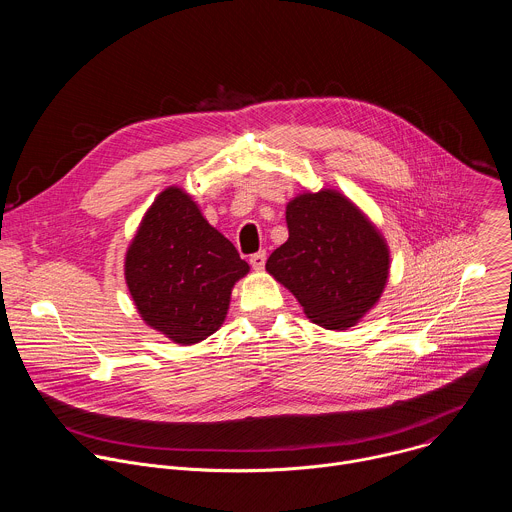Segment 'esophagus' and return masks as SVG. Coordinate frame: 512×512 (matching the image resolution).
<instances>
[{
    "label": "esophagus",
    "mask_w": 512,
    "mask_h": 512,
    "mask_svg": "<svg viewBox=\"0 0 512 512\" xmlns=\"http://www.w3.org/2000/svg\"><path fill=\"white\" fill-rule=\"evenodd\" d=\"M265 261H267V255H265V251H259V253H253L251 255V259H249V263H251V267L253 269H263L265 267Z\"/></svg>",
    "instance_id": "obj_1"
}]
</instances>
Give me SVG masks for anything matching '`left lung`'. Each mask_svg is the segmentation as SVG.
Returning a JSON list of instances; mask_svg holds the SVG:
<instances>
[{"instance_id":"obj_1","label":"left lung","mask_w":512,"mask_h":512,"mask_svg":"<svg viewBox=\"0 0 512 512\" xmlns=\"http://www.w3.org/2000/svg\"><path fill=\"white\" fill-rule=\"evenodd\" d=\"M289 237L265 269L326 330H348L381 298L389 247L364 212L338 190L304 192L285 206Z\"/></svg>"}]
</instances>
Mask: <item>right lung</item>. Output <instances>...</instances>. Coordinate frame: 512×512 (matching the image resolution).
Masks as SVG:
<instances>
[{
    "label": "right lung",
    "mask_w": 512,
    "mask_h": 512,
    "mask_svg": "<svg viewBox=\"0 0 512 512\" xmlns=\"http://www.w3.org/2000/svg\"><path fill=\"white\" fill-rule=\"evenodd\" d=\"M247 273L235 245L178 186L158 194L125 255V281L141 320L182 346L221 328L233 285Z\"/></svg>",
    "instance_id": "1"
}]
</instances>
